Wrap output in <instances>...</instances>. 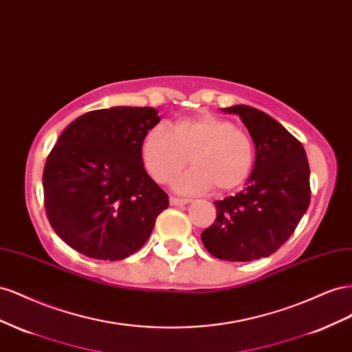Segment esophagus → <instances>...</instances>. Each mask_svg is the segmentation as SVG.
Here are the masks:
<instances>
[{"mask_svg": "<svg viewBox=\"0 0 352 352\" xmlns=\"http://www.w3.org/2000/svg\"><path fill=\"white\" fill-rule=\"evenodd\" d=\"M190 202L188 199H178V197H170L169 199V204L173 206H183V205H187Z\"/></svg>", "mask_w": 352, "mask_h": 352, "instance_id": "34e87169", "label": "esophagus"}]
</instances>
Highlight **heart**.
<instances>
[{"instance_id":"1","label":"heart","mask_w":352,"mask_h":352,"mask_svg":"<svg viewBox=\"0 0 352 352\" xmlns=\"http://www.w3.org/2000/svg\"><path fill=\"white\" fill-rule=\"evenodd\" d=\"M142 159L157 183L168 184L190 156L193 168L179 175L174 187L182 193H199L215 187L232 192L242 187L255 164L250 135L232 120L212 113L178 119L168 129H148L142 142Z\"/></svg>"}]
</instances>
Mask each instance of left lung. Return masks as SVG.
Returning <instances> with one entry per match:
<instances>
[{
    "label": "left lung",
    "mask_w": 352,
    "mask_h": 352,
    "mask_svg": "<svg viewBox=\"0 0 352 352\" xmlns=\"http://www.w3.org/2000/svg\"><path fill=\"white\" fill-rule=\"evenodd\" d=\"M223 112L248 128L255 165L242 192L215 200L217 218L200 237L215 258L248 263L274 254L295 232L309 206V165L299 140L270 115L245 104Z\"/></svg>",
    "instance_id": "left-lung-1"
}]
</instances>
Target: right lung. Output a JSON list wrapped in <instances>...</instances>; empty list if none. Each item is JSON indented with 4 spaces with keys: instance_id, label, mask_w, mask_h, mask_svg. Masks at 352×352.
<instances>
[{
    "instance_id": "add662e5",
    "label": "right lung",
    "mask_w": 352,
    "mask_h": 352,
    "mask_svg": "<svg viewBox=\"0 0 352 352\" xmlns=\"http://www.w3.org/2000/svg\"><path fill=\"white\" fill-rule=\"evenodd\" d=\"M159 120L153 107L100 109L58 137L44 166V206L56 234L79 254L124 259L152 234L169 202L140 148Z\"/></svg>"
}]
</instances>
